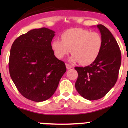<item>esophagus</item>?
<instances>
[{
    "mask_svg": "<svg viewBox=\"0 0 128 128\" xmlns=\"http://www.w3.org/2000/svg\"><path fill=\"white\" fill-rule=\"evenodd\" d=\"M66 68H67V69H68V70H69V69H72V67L71 66H70V65H69V64H66Z\"/></svg>",
    "mask_w": 128,
    "mask_h": 128,
    "instance_id": "34e87169",
    "label": "esophagus"
}]
</instances>
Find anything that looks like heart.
<instances>
[{"instance_id": "obj_1", "label": "heart", "mask_w": 128, "mask_h": 128, "mask_svg": "<svg viewBox=\"0 0 128 128\" xmlns=\"http://www.w3.org/2000/svg\"><path fill=\"white\" fill-rule=\"evenodd\" d=\"M62 41L54 40L51 43L54 54L62 59L71 52L69 61L79 62L82 66H88L95 61L103 46L102 36L97 32H90L81 28H72L61 35Z\"/></svg>"}]
</instances>
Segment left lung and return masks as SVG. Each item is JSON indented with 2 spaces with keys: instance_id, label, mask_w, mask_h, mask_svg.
I'll use <instances>...</instances> for the list:
<instances>
[{
  "instance_id": "obj_1",
  "label": "left lung",
  "mask_w": 128,
  "mask_h": 128,
  "mask_svg": "<svg viewBox=\"0 0 128 128\" xmlns=\"http://www.w3.org/2000/svg\"><path fill=\"white\" fill-rule=\"evenodd\" d=\"M96 27L103 40L100 55L88 66L75 68L78 72L76 90L88 100L102 98L114 87L121 63L120 47L113 34L102 24H98Z\"/></svg>"
}]
</instances>
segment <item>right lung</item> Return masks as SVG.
<instances>
[{
	"label": "right lung",
	"mask_w": 128,
	"mask_h": 128,
	"mask_svg": "<svg viewBox=\"0 0 128 128\" xmlns=\"http://www.w3.org/2000/svg\"><path fill=\"white\" fill-rule=\"evenodd\" d=\"M55 32L46 28L29 31L16 38L9 59L10 77L19 92L36 102L48 100L66 72L54 56L51 42Z\"/></svg>",
	"instance_id": "obj_1"
}]
</instances>
